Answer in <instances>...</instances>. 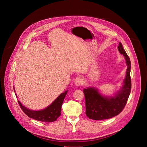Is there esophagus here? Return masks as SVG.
<instances>
[{
    "label": "esophagus",
    "mask_w": 147,
    "mask_h": 147,
    "mask_svg": "<svg viewBox=\"0 0 147 147\" xmlns=\"http://www.w3.org/2000/svg\"><path fill=\"white\" fill-rule=\"evenodd\" d=\"M83 82V79L81 78V77H80V76L77 77V78L75 79V80H74V81L75 85H76V86H79L82 85Z\"/></svg>",
    "instance_id": "esophagus-1"
}]
</instances>
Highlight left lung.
Masks as SVG:
<instances>
[{
  "label": "left lung",
  "instance_id": "8db88e82",
  "mask_svg": "<svg viewBox=\"0 0 147 147\" xmlns=\"http://www.w3.org/2000/svg\"><path fill=\"white\" fill-rule=\"evenodd\" d=\"M118 49L120 53L124 55L127 65L124 85L117 94L113 97H104L99 94L97 89L94 88L84 89L86 114L90 119L101 120L116 116L124 109L127 103L132 86L130 60L120 42L118 46Z\"/></svg>",
  "mask_w": 147,
  "mask_h": 147
}]
</instances>
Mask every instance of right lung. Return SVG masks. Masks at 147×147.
<instances>
[{"mask_svg":"<svg viewBox=\"0 0 147 147\" xmlns=\"http://www.w3.org/2000/svg\"><path fill=\"white\" fill-rule=\"evenodd\" d=\"M67 91H65L64 93L61 94L49 106L40 111L30 110L23 106L19 101H18V102L21 110L28 117L40 121L53 122L61 115L62 104L67 94Z\"/></svg>","mask_w":147,"mask_h":147,"instance_id":"right-lung-1","label":"right lung"}]
</instances>
